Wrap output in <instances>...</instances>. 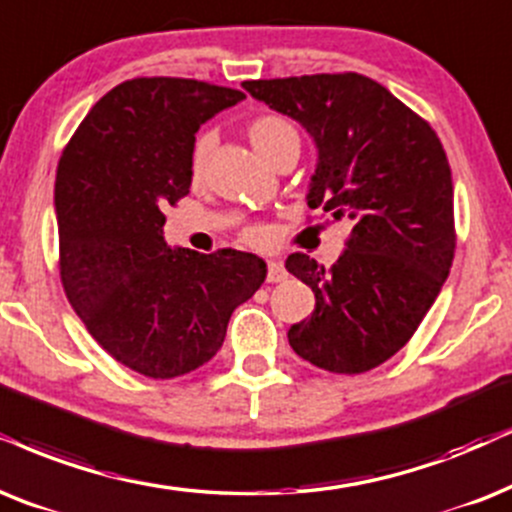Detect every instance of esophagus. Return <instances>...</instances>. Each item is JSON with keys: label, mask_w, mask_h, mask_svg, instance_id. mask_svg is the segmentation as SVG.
<instances>
[{"label": "esophagus", "mask_w": 512, "mask_h": 512, "mask_svg": "<svg viewBox=\"0 0 512 512\" xmlns=\"http://www.w3.org/2000/svg\"><path fill=\"white\" fill-rule=\"evenodd\" d=\"M286 278H288L286 267H283L281 262L269 260V264H267V281L269 283H281V281H286Z\"/></svg>", "instance_id": "esophagus-1"}]
</instances>
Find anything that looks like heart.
<instances>
[{
	"label": "heart",
	"instance_id": "obj_1",
	"mask_svg": "<svg viewBox=\"0 0 512 512\" xmlns=\"http://www.w3.org/2000/svg\"><path fill=\"white\" fill-rule=\"evenodd\" d=\"M248 137L250 144L257 148V153H260L262 158H267L269 163H274L288 146H300V134H297V129L290 125L286 118H281V115H260V118L252 120L248 125ZM212 144H215L212 134H200L196 144H193L191 177L196 181L205 174ZM248 238L252 243H264L267 241V231L250 229Z\"/></svg>",
	"mask_w": 512,
	"mask_h": 512
}]
</instances>
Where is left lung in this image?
Here are the masks:
<instances>
[{
    "mask_svg": "<svg viewBox=\"0 0 512 512\" xmlns=\"http://www.w3.org/2000/svg\"><path fill=\"white\" fill-rule=\"evenodd\" d=\"M243 87L314 139L309 208L352 222L347 250L331 269L304 252L286 260L316 297L312 316L290 326V347L323 371H371L411 340L454 262V184L442 141L383 84L359 73Z\"/></svg>",
    "mask_w": 512,
    "mask_h": 512,
    "instance_id": "1",
    "label": "left lung"
}]
</instances>
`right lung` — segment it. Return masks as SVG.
I'll return each instance as SVG.
<instances>
[{
    "instance_id": "obj_1",
    "label": "right lung",
    "mask_w": 512,
    "mask_h": 512,
    "mask_svg": "<svg viewBox=\"0 0 512 512\" xmlns=\"http://www.w3.org/2000/svg\"><path fill=\"white\" fill-rule=\"evenodd\" d=\"M243 99L210 82L134 77L96 101L58 163L63 290L89 335L146 378L208 364L267 278L252 252L203 255L163 238L165 205L191 189L200 125Z\"/></svg>"
}]
</instances>
